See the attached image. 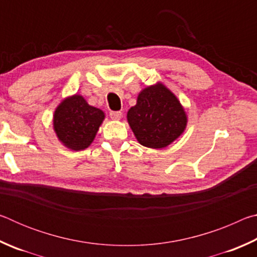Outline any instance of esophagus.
<instances>
[{
	"mask_svg": "<svg viewBox=\"0 0 257 257\" xmlns=\"http://www.w3.org/2000/svg\"><path fill=\"white\" fill-rule=\"evenodd\" d=\"M110 116L112 120H119L121 116H122V113H121L120 111H111Z\"/></svg>",
	"mask_w": 257,
	"mask_h": 257,
	"instance_id": "esophagus-1",
	"label": "esophagus"
}]
</instances>
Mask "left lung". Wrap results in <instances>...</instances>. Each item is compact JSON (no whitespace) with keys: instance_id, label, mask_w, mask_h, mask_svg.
Here are the masks:
<instances>
[{"instance_id":"1","label":"left lung","mask_w":257,"mask_h":257,"mask_svg":"<svg viewBox=\"0 0 257 257\" xmlns=\"http://www.w3.org/2000/svg\"><path fill=\"white\" fill-rule=\"evenodd\" d=\"M127 120L139 144L163 149L185 132L187 115L170 89L158 82L139 93L137 104L129 108Z\"/></svg>"}]
</instances>
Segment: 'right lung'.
Here are the masks:
<instances>
[{"label": "right lung", "instance_id": "obj_1", "mask_svg": "<svg viewBox=\"0 0 257 257\" xmlns=\"http://www.w3.org/2000/svg\"><path fill=\"white\" fill-rule=\"evenodd\" d=\"M105 114L89 105L81 95L67 97L55 108L53 128L59 141L72 151L85 150L92 144Z\"/></svg>", "mask_w": 257, "mask_h": 257}]
</instances>
